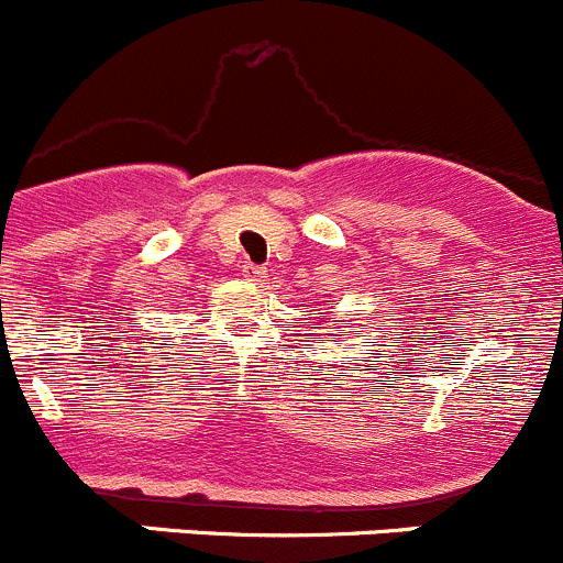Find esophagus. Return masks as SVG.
I'll use <instances>...</instances> for the list:
<instances>
[{
	"instance_id": "34e87169",
	"label": "esophagus",
	"mask_w": 563,
	"mask_h": 563,
	"mask_svg": "<svg viewBox=\"0 0 563 563\" xmlns=\"http://www.w3.org/2000/svg\"><path fill=\"white\" fill-rule=\"evenodd\" d=\"M243 276H246L249 282H257V284H263L265 279H268V271L265 268H260V265H243Z\"/></svg>"
}]
</instances>
